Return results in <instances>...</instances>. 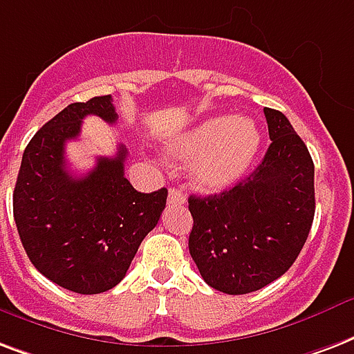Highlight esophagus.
Instances as JSON below:
<instances>
[{"label":"esophagus","mask_w":354,"mask_h":354,"mask_svg":"<svg viewBox=\"0 0 354 354\" xmlns=\"http://www.w3.org/2000/svg\"><path fill=\"white\" fill-rule=\"evenodd\" d=\"M185 198H187V196H185V193H183L182 189H169V204H171V206H174V204H180V206H182V204H185Z\"/></svg>","instance_id":"obj_1"}]
</instances>
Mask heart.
<instances>
[{
  "mask_svg": "<svg viewBox=\"0 0 354 354\" xmlns=\"http://www.w3.org/2000/svg\"><path fill=\"white\" fill-rule=\"evenodd\" d=\"M260 142V129L252 118L219 115L176 135L169 142V152L178 159L195 158L189 167L191 180L206 191H219L245 174Z\"/></svg>",
  "mask_w": 354,
  "mask_h": 354,
  "instance_id": "b5f03b06",
  "label": "heart"
}]
</instances>
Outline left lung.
<instances>
[{"label": "left lung", "mask_w": 354, "mask_h": 354, "mask_svg": "<svg viewBox=\"0 0 354 354\" xmlns=\"http://www.w3.org/2000/svg\"><path fill=\"white\" fill-rule=\"evenodd\" d=\"M269 139L252 174L221 195L189 196V252L213 290L243 295L290 269L315 212L314 161L290 120L263 109Z\"/></svg>", "instance_id": "obj_1"}]
</instances>
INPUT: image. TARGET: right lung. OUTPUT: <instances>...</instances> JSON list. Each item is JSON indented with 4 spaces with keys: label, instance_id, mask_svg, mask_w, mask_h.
I'll return each instance as SVG.
<instances>
[{
    "label": "right lung",
    "instance_id": "obj_1",
    "mask_svg": "<svg viewBox=\"0 0 354 354\" xmlns=\"http://www.w3.org/2000/svg\"><path fill=\"white\" fill-rule=\"evenodd\" d=\"M96 115L117 122L111 94L64 107L35 133L24 150L12 212L21 245L46 279L64 290L94 295L126 277L141 241L158 225L167 189L139 193L124 176L128 150L98 158L85 176L66 169L64 145Z\"/></svg>",
    "mask_w": 354,
    "mask_h": 354
}]
</instances>
